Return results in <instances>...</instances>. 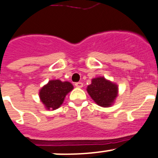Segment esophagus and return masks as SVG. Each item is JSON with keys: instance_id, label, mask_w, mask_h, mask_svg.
<instances>
[{"instance_id": "34e87169", "label": "esophagus", "mask_w": 158, "mask_h": 158, "mask_svg": "<svg viewBox=\"0 0 158 158\" xmlns=\"http://www.w3.org/2000/svg\"><path fill=\"white\" fill-rule=\"evenodd\" d=\"M75 86L76 87H79V88H81V87H83V83L82 82H78V83H75Z\"/></svg>"}]
</instances>
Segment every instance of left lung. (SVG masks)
Masks as SVG:
<instances>
[{"mask_svg": "<svg viewBox=\"0 0 158 158\" xmlns=\"http://www.w3.org/2000/svg\"><path fill=\"white\" fill-rule=\"evenodd\" d=\"M87 90L94 102L103 107L111 106L118 94L117 85L103 77L93 79Z\"/></svg>", "mask_w": 158, "mask_h": 158, "instance_id": "8db88e82", "label": "left lung"}]
</instances>
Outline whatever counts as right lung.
<instances>
[{
  "instance_id": "1",
  "label": "right lung",
  "mask_w": 158,
  "mask_h": 158,
  "mask_svg": "<svg viewBox=\"0 0 158 158\" xmlns=\"http://www.w3.org/2000/svg\"><path fill=\"white\" fill-rule=\"evenodd\" d=\"M73 89L69 82L51 80L40 90V98L48 110H56L61 106L65 96Z\"/></svg>"
}]
</instances>
